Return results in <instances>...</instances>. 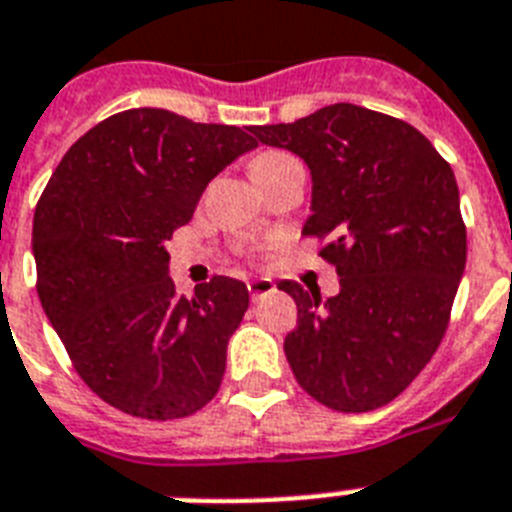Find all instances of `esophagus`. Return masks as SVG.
Listing matches in <instances>:
<instances>
[{
  "mask_svg": "<svg viewBox=\"0 0 512 512\" xmlns=\"http://www.w3.org/2000/svg\"><path fill=\"white\" fill-rule=\"evenodd\" d=\"M247 289H249V297L255 299H263L268 297V294L276 292V284L270 281V278H252V281H247Z\"/></svg>",
  "mask_w": 512,
  "mask_h": 512,
  "instance_id": "34e87169",
  "label": "esophagus"
}]
</instances>
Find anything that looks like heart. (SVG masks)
<instances>
[{
  "mask_svg": "<svg viewBox=\"0 0 512 512\" xmlns=\"http://www.w3.org/2000/svg\"><path fill=\"white\" fill-rule=\"evenodd\" d=\"M284 160H289V155H284V152H265V155H260L252 162V168H265V165H276V162Z\"/></svg>",
  "mask_w": 512,
  "mask_h": 512,
  "instance_id": "1",
  "label": "heart"
}]
</instances>
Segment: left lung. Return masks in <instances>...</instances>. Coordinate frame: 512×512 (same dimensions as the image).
Masks as SVG:
<instances>
[{"mask_svg": "<svg viewBox=\"0 0 512 512\" xmlns=\"http://www.w3.org/2000/svg\"><path fill=\"white\" fill-rule=\"evenodd\" d=\"M313 176L302 234L323 239L339 294L297 281L284 352L297 384L339 413L384 407L410 386L442 342L465 270V223L450 162L405 120L339 102L307 118L255 126Z\"/></svg>", "mask_w": 512, "mask_h": 512, "instance_id": "1", "label": "left lung"}]
</instances>
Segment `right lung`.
<instances>
[{"label":"right lung","instance_id":"right-lung-1","mask_svg":"<svg viewBox=\"0 0 512 512\" xmlns=\"http://www.w3.org/2000/svg\"><path fill=\"white\" fill-rule=\"evenodd\" d=\"M257 141L236 126L136 107L86 131L33 213L36 292L73 368L107 405L173 421L213 400L247 286L176 292L165 249L205 186Z\"/></svg>","mask_w":512,"mask_h":512}]
</instances>
